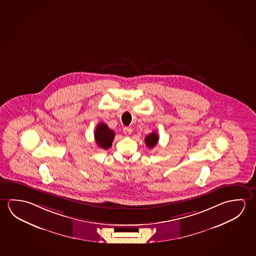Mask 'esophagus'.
<instances>
[{"mask_svg":"<svg viewBox=\"0 0 256 256\" xmlns=\"http://www.w3.org/2000/svg\"><path fill=\"white\" fill-rule=\"evenodd\" d=\"M132 131L133 130L130 126H126V128H123V132H124V134H126V136H130V134H132Z\"/></svg>","mask_w":256,"mask_h":256,"instance_id":"esophagus-1","label":"esophagus"}]
</instances>
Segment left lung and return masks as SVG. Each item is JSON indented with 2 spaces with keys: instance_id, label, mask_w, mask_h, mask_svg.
Returning a JSON list of instances; mask_svg holds the SVG:
<instances>
[{
  "instance_id": "obj_1",
  "label": "left lung",
  "mask_w": 256,
  "mask_h": 256,
  "mask_svg": "<svg viewBox=\"0 0 256 256\" xmlns=\"http://www.w3.org/2000/svg\"><path fill=\"white\" fill-rule=\"evenodd\" d=\"M158 141H159V136L155 131L146 136V138H144V142H146V144L148 148H154L157 144Z\"/></svg>"
}]
</instances>
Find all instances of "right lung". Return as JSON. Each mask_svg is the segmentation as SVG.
<instances>
[{
    "label": "right lung",
    "mask_w": 256,
    "mask_h": 256,
    "mask_svg": "<svg viewBox=\"0 0 256 256\" xmlns=\"http://www.w3.org/2000/svg\"><path fill=\"white\" fill-rule=\"evenodd\" d=\"M114 136H115V134H114V130L109 128L105 123L102 122L97 125L96 131H94V139H96L97 146L100 148L106 150L112 146Z\"/></svg>",
    "instance_id": "obj_1"
}]
</instances>
